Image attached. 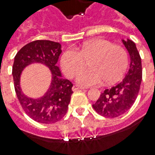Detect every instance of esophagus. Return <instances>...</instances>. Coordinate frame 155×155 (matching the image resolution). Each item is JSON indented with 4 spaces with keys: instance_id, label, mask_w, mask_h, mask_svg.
<instances>
[{
    "instance_id": "obj_1",
    "label": "esophagus",
    "mask_w": 155,
    "mask_h": 155,
    "mask_svg": "<svg viewBox=\"0 0 155 155\" xmlns=\"http://www.w3.org/2000/svg\"><path fill=\"white\" fill-rule=\"evenodd\" d=\"M72 90L74 91H77V90H86V89L84 88V87H81V86H79V85H74L72 87Z\"/></svg>"
}]
</instances>
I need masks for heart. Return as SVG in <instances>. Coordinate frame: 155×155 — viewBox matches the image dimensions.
<instances>
[{"label": "heart", "instance_id": "b5f03b06", "mask_svg": "<svg viewBox=\"0 0 155 155\" xmlns=\"http://www.w3.org/2000/svg\"><path fill=\"white\" fill-rule=\"evenodd\" d=\"M90 59L89 70L76 78L82 86L100 85L103 81L110 84L117 81L125 73L128 64L126 50L123 47L103 38L87 41L79 51L69 48L63 53L60 64L67 76L72 78L84 68L85 60Z\"/></svg>", "mask_w": 155, "mask_h": 155}]
</instances>
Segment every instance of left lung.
<instances>
[{
    "instance_id": "left-lung-1",
    "label": "left lung",
    "mask_w": 155,
    "mask_h": 155,
    "mask_svg": "<svg viewBox=\"0 0 155 155\" xmlns=\"http://www.w3.org/2000/svg\"><path fill=\"white\" fill-rule=\"evenodd\" d=\"M122 42L130 57L128 72L119 84L106 89L92 105L94 110L105 117H117L128 111L136 101L141 85V58L136 44L130 39Z\"/></svg>"
}]
</instances>
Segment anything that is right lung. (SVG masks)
<instances>
[{"instance_id":"1","label":"right lung","mask_w":155,"mask_h":155,"mask_svg":"<svg viewBox=\"0 0 155 155\" xmlns=\"http://www.w3.org/2000/svg\"><path fill=\"white\" fill-rule=\"evenodd\" d=\"M62 52L61 44L49 40H36L26 44L17 52L12 66L14 87L18 101L27 115L38 123H54L66 114L72 95L73 84L64 78L57 66ZM41 63L51 72V83L44 96L32 98L22 92L21 74L32 63Z\"/></svg>"}]
</instances>
